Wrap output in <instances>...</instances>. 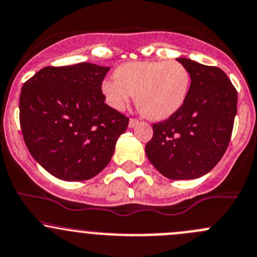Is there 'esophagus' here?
I'll return each mask as SVG.
<instances>
[{"instance_id":"1","label":"esophagus","mask_w":257,"mask_h":257,"mask_svg":"<svg viewBox=\"0 0 257 257\" xmlns=\"http://www.w3.org/2000/svg\"><path fill=\"white\" fill-rule=\"evenodd\" d=\"M139 123H140V120H137V118H130L128 126L131 128H134V127H136V126L139 125Z\"/></svg>"}]
</instances>
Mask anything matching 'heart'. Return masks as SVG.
I'll return each mask as SVG.
<instances>
[{
  "label": "heart",
  "mask_w": 257,
  "mask_h": 257,
  "mask_svg": "<svg viewBox=\"0 0 257 257\" xmlns=\"http://www.w3.org/2000/svg\"><path fill=\"white\" fill-rule=\"evenodd\" d=\"M116 78L102 81V92L115 109H123L135 95L140 112L151 120H165L186 102L190 74L182 63L134 62L120 65Z\"/></svg>",
  "instance_id": "b5f03b06"
}]
</instances>
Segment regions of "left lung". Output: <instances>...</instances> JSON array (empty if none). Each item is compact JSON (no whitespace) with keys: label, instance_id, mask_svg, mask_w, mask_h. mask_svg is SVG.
<instances>
[{"label":"left lung","instance_id":"left-lung-1","mask_svg":"<svg viewBox=\"0 0 257 257\" xmlns=\"http://www.w3.org/2000/svg\"><path fill=\"white\" fill-rule=\"evenodd\" d=\"M190 74L183 106L167 120L153 123L146 155L169 179H195L221 160L236 115L237 92L220 68L177 58Z\"/></svg>","mask_w":257,"mask_h":257}]
</instances>
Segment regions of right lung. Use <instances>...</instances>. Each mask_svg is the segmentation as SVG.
<instances>
[{"label": "right lung", "instance_id": "1", "mask_svg": "<svg viewBox=\"0 0 257 257\" xmlns=\"http://www.w3.org/2000/svg\"><path fill=\"white\" fill-rule=\"evenodd\" d=\"M109 67H46L23 84L20 123L32 157L63 181H86L111 161L128 117L105 104Z\"/></svg>", "mask_w": 257, "mask_h": 257}]
</instances>
